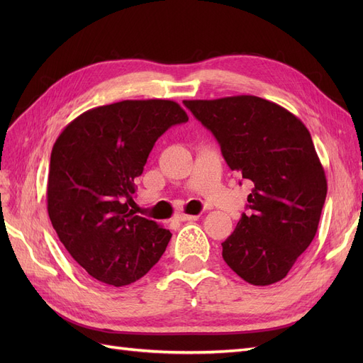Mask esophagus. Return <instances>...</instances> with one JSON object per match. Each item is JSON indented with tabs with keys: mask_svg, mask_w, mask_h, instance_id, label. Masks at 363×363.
<instances>
[{
	"mask_svg": "<svg viewBox=\"0 0 363 363\" xmlns=\"http://www.w3.org/2000/svg\"><path fill=\"white\" fill-rule=\"evenodd\" d=\"M200 216L199 215H186V213H182L177 216L179 221H196Z\"/></svg>",
	"mask_w": 363,
	"mask_h": 363,
	"instance_id": "esophagus-1",
	"label": "esophagus"
}]
</instances>
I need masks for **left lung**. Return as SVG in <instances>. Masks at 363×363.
I'll list each match as a JSON object with an SVG mask.
<instances>
[{
  "mask_svg": "<svg viewBox=\"0 0 363 363\" xmlns=\"http://www.w3.org/2000/svg\"><path fill=\"white\" fill-rule=\"evenodd\" d=\"M183 103L212 131L230 169L255 184L250 212L223 242L225 263L255 286L280 281L313 240L327 195L309 130L255 95Z\"/></svg>",
  "mask_w": 363,
  "mask_h": 363,
  "instance_id": "left-lung-1",
  "label": "left lung"
}]
</instances>
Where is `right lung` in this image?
Returning <instances> with one entry per match:
<instances>
[{
    "mask_svg": "<svg viewBox=\"0 0 363 363\" xmlns=\"http://www.w3.org/2000/svg\"><path fill=\"white\" fill-rule=\"evenodd\" d=\"M188 119L171 100H124L86 111L59 135L48 215L60 242L95 280L127 286L167 250L169 230L133 211L135 179L156 140Z\"/></svg>",
    "mask_w": 363,
    "mask_h": 363,
    "instance_id": "add662e5",
    "label": "right lung"
}]
</instances>
